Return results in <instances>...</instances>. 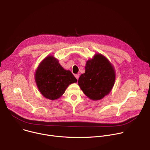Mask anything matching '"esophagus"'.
I'll use <instances>...</instances> for the list:
<instances>
[{
	"label": "esophagus",
	"instance_id": "34e87169",
	"mask_svg": "<svg viewBox=\"0 0 150 150\" xmlns=\"http://www.w3.org/2000/svg\"><path fill=\"white\" fill-rule=\"evenodd\" d=\"M75 78H76L77 79H78V78H79V74H75Z\"/></svg>",
	"mask_w": 150,
	"mask_h": 150
}]
</instances>
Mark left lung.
Listing matches in <instances>:
<instances>
[{"label": "left lung", "mask_w": 150, "mask_h": 150, "mask_svg": "<svg viewBox=\"0 0 150 150\" xmlns=\"http://www.w3.org/2000/svg\"><path fill=\"white\" fill-rule=\"evenodd\" d=\"M85 72L78 79V85L90 99L98 100L109 94L115 82L116 74L112 64L105 56L96 54L88 60Z\"/></svg>", "instance_id": "8db88e82"}]
</instances>
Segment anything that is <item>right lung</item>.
<instances>
[{
  "label": "right lung",
  "mask_w": 150,
  "mask_h": 150,
  "mask_svg": "<svg viewBox=\"0 0 150 150\" xmlns=\"http://www.w3.org/2000/svg\"><path fill=\"white\" fill-rule=\"evenodd\" d=\"M35 81L41 94L46 98H60L71 83L77 79L69 70H65L53 56L42 60L36 70Z\"/></svg>",
  "instance_id": "1"
}]
</instances>
